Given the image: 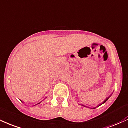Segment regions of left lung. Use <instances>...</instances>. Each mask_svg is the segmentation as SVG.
I'll return each mask as SVG.
<instances>
[{
    "instance_id": "8db88e82",
    "label": "left lung",
    "mask_w": 128,
    "mask_h": 128,
    "mask_svg": "<svg viewBox=\"0 0 128 128\" xmlns=\"http://www.w3.org/2000/svg\"><path fill=\"white\" fill-rule=\"evenodd\" d=\"M108 98H109V97H108V98H107V99H106V100H105V101H104V102H103V103L106 102V101H107V100H108Z\"/></svg>"
}]
</instances>
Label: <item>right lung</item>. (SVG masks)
I'll use <instances>...</instances> for the list:
<instances>
[{
    "label": "right lung",
    "mask_w": 128,
    "mask_h": 128,
    "mask_svg": "<svg viewBox=\"0 0 128 128\" xmlns=\"http://www.w3.org/2000/svg\"><path fill=\"white\" fill-rule=\"evenodd\" d=\"M39 104H40V103H39Z\"/></svg>",
    "instance_id": "add662e5"
}]
</instances>
